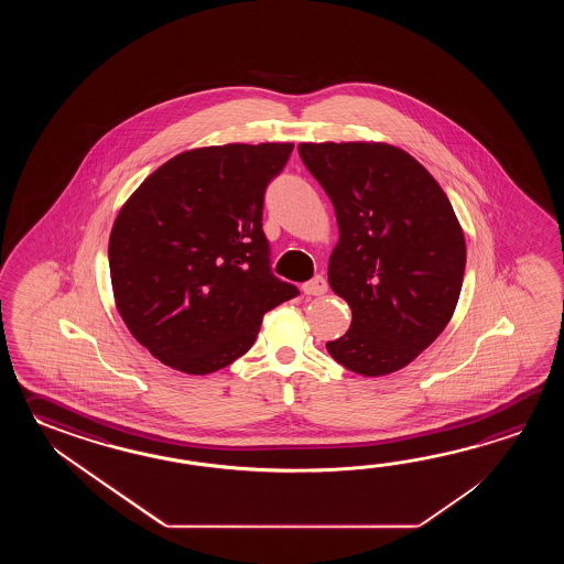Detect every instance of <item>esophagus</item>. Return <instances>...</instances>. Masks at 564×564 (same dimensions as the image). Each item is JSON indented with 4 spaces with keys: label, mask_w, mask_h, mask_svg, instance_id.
<instances>
[{
    "label": "esophagus",
    "mask_w": 564,
    "mask_h": 564,
    "mask_svg": "<svg viewBox=\"0 0 564 564\" xmlns=\"http://www.w3.org/2000/svg\"><path fill=\"white\" fill-rule=\"evenodd\" d=\"M302 292L306 294V296H321L326 292V280L321 274H316V276L308 280L306 284H302Z\"/></svg>",
    "instance_id": "esophagus-1"
}]
</instances>
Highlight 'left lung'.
Listing matches in <instances>:
<instances>
[{"instance_id": "8db88e82", "label": "left lung", "mask_w": 564, "mask_h": 564, "mask_svg": "<svg viewBox=\"0 0 564 564\" xmlns=\"http://www.w3.org/2000/svg\"><path fill=\"white\" fill-rule=\"evenodd\" d=\"M300 159L335 205L340 238L328 282L352 311L326 343L348 371H399L442 335L456 311L466 240L437 181L383 143H302Z\"/></svg>"}]
</instances>
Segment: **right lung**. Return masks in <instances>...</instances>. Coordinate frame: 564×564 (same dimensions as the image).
<instances>
[{
  "label": "right lung",
  "mask_w": 564,
  "mask_h": 564,
  "mask_svg": "<svg viewBox=\"0 0 564 564\" xmlns=\"http://www.w3.org/2000/svg\"><path fill=\"white\" fill-rule=\"evenodd\" d=\"M292 143L224 144L173 156L132 193L108 241L117 308L177 371L207 375L246 355L268 311L299 288L272 274L268 185Z\"/></svg>",
  "instance_id": "add662e5"
}]
</instances>
